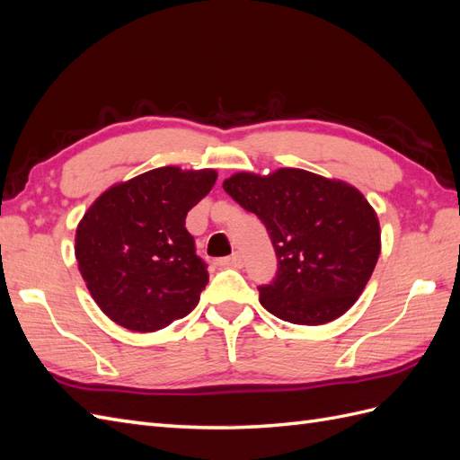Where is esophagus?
<instances>
[{"instance_id":"esophagus-1","label":"esophagus","mask_w":460,"mask_h":460,"mask_svg":"<svg viewBox=\"0 0 460 460\" xmlns=\"http://www.w3.org/2000/svg\"><path fill=\"white\" fill-rule=\"evenodd\" d=\"M218 264H220V267H232V269H242V267H243V261H242V255H240V253H232L230 257H225V259H218Z\"/></svg>"}]
</instances>
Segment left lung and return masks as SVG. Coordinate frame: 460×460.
<instances>
[{"label": "left lung", "instance_id": "obj_1", "mask_svg": "<svg viewBox=\"0 0 460 460\" xmlns=\"http://www.w3.org/2000/svg\"><path fill=\"white\" fill-rule=\"evenodd\" d=\"M222 188L270 235L278 270L257 288L269 313L326 324L363 294L380 255V225L358 190L301 169L240 172Z\"/></svg>", "mask_w": 460, "mask_h": 460}]
</instances>
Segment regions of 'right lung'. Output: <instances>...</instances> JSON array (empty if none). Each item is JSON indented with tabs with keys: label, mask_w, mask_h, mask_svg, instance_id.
I'll use <instances>...</instances> for the list:
<instances>
[{
	"label": "right lung",
	"mask_w": 460,
	"mask_h": 460,
	"mask_svg": "<svg viewBox=\"0 0 460 460\" xmlns=\"http://www.w3.org/2000/svg\"><path fill=\"white\" fill-rule=\"evenodd\" d=\"M215 171L161 166L109 188L76 228V261L92 297L122 328L155 332L190 314L208 282L186 215Z\"/></svg>",
	"instance_id": "right-lung-1"
}]
</instances>
